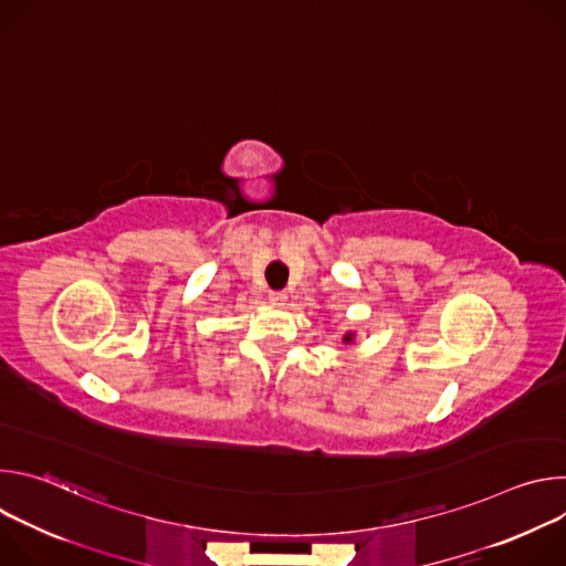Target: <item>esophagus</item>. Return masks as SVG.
Returning a JSON list of instances; mask_svg holds the SVG:
<instances>
[{
  "instance_id": "esophagus-1",
  "label": "esophagus",
  "mask_w": 566,
  "mask_h": 566,
  "mask_svg": "<svg viewBox=\"0 0 566 566\" xmlns=\"http://www.w3.org/2000/svg\"><path fill=\"white\" fill-rule=\"evenodd\" d=\"M269 300H271V304L282 306V304H286V293H282V291H271V293H269Z\"/></svg>"
}]
</instances>
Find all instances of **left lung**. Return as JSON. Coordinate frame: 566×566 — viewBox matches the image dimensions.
<instances>
[{"instance_id": "1", "label": "left lung", "mask_w": 566, "mask_h": 566, "mask_svg": "<svg viewBox=\"0 0 566 566\" xmlns=\"http://www.w3.org/2000/svg\"><path fill=\"white\" fill-rule=\"evenodd\" d=\"M354 338H356V332H347V334L343 336V343H345V345H347V343L352 345V343H354Z\"/></svg>"}]
</instances>
